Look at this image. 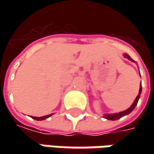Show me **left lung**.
<instances>
[{
  "mask_svg": "<svg viewBox=\"0 0 154 154\" xmlns=\"http://www.w3.org/2000/svg\"><path fill=\"white\" fill-rule=\"evenodd\" d=\"M124 56L128 58V60H130V61H132L134 62L133 59H131L130 58V56H128V55H124ZM141 84H140V90H139V94L137 95V97L136 98L134 99V103H132V105L128 108L126 110H124V111H121V112H119V113H115V114H106V115H104V118H106V119H108V120H112V121H115V120H117V119H120L121 117L122 116H124L128 115V114H129L130 112H132L134 110V109L135 108V106H136V104L138 103V101H139V98L140 97V93H141Z\"/></svg>",
  "mask_w": 154,
  "mask_h": 154,
  "instance_id": "1",
  "label": "left lung"
}]
</instances>
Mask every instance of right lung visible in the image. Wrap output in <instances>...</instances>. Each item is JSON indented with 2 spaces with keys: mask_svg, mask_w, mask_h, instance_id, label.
<instances>
[{
  "mask_svg": "<svg viewBox=\"0 0 154 154\" xmlns=\"http://www.w3.org/2000/svg\"><path fill=\"white\" fill-rule=\"evenodd\" d=\"M53 115V114H50V115L45 116H40V117H36V116H32V118L35 119V120H38V121H41V120H45L46 118H49L50 116Z\"/></svg>",
  "mask_w": 154,
  "mask_h": 154,
  "instance_id": "obj_1",
  "label": "right lung"
}]
</instances>
